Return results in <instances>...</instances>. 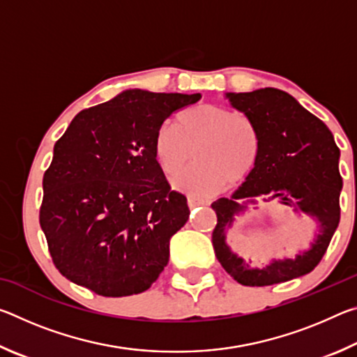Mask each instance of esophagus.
<instances>
[{"label": "esophagus", "instance_id": "obj_1", "mask_svg": "<svg viewBox=\"0 0 357 357\" xmlns=\"http://www.w3.org/2000/svg\"><path fill=\"white\" fill-rule=\"evenodd\" d=\"M187 204H189V208H197V206H206L209 204L208 200H204V198H198V197H187Z\"/></svg>", "mask_w": 357, "mask_h": 357}]
</instances>
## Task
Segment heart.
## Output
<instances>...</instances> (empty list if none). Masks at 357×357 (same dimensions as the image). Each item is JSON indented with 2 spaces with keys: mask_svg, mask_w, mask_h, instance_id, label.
I'll return each instance as SVG.
<instances>
[{
  "mask_svg": "<svg viewBox=\"0 0 357 357\" xmlns=\"http://www.w3.org/2000/svg\"><path fill=\"white\" fill-rule=\"evenodd\" d=\"M258 132L243 113L214 104L195 105L181 112L176 128L162 126L155 135L154 153L162 170L178 173L195 154V164L174 178L178 190L208 195L225 183H239L258 157Z\"/></svg>",
  "mask_w": 357,
  "mask_h": 357,
  "instance_id": "b5f03b06",
  "label": "heart"
}]
</instances>
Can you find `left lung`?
Masks as SVG:
<instances>
[{
	"mask_svg": "<svg viewBox=\"0 0 357 357\" xmlns=\"http://www.w3.org/2000/svg\"><path fill=\"white\" fill-rule=\"evenodd\" d=\"M227 99L255 124L259 148L255 167L231 198H219L211 204L217 215L213 231L215 257L245 287L274 285L309 274L321 261L340 222L343 181L334 135L321 119L282 89L227 93ZM257 197L279 199L295 212L313 216L319 222V234L311 249L296 259L273 260L264 268H252L231 252L226 244V228L234 215L256 204Z\"/></svg>",
	"mask_w": 357,
	"mask_h": 357,
	"instance_id": "8db88e82",
	"label": "left lung"
}]
</instances>
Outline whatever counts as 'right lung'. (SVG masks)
Segmentation results:
<instances>
[{"instance_id":"right-lung-1","label":"right lung","mask_w":357,"mask_h":357,"mask_svg":"<svg viewBox=\"0 0 357 357\" xmlns=\"http://www.w3.org/2000/svg\"><path fill=\"white\" fill-rule=\"evenodd\" d=\"M202 94L128 89L72 119L44 174L39 222L56 269L107 298L146 291L189 219L154 142L167 118Z\"/></svg>"}]
</instances>
